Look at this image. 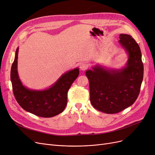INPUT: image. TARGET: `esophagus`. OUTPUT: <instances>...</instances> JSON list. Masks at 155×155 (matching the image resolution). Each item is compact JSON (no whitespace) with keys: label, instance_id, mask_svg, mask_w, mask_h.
<instances>
[{"label":"esophagus","instance_id":"esophagus-1","mask_svg":"<svg viewBox=\"0 0 155 155\" xmlns=\"http://www.w3.org/2000/svg\"><path fill=\"white\" fill-rule=\"evenodd\" d=\"M88 67V65L86 63H82L80 64H79V68H80L81 70H85Z\"/></svg>","mask_w":155,"mask_h":155}]
</instances>
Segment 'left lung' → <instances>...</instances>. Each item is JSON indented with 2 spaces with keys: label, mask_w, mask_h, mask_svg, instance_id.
Masks as SVG:
<instances>
[{
  "label": "left lung",
  "mask_w": 155,
  "mask_h": 155,
  "mask_svg": "<svg viewBox=\"0 0 155 155\" xmlns=\"http://www.w3.org/2000/svg\"><path fill=\"white\" fill-rule=\"evenodd\" d=\"M118 43L127 55L125 66L109 68L96 64L87 70L92 105L107 114H115L137 100L143 77V65L139 45L132 37L121 34Z\"/></svg>",
  "instance_id": "left-lung-1"
}]
</instances>
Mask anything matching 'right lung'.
<instances>
[{
    "instance_id": "right-lung-1",
    "label": "right lung",
    "mask_w": 155,
    "mask_h": 155,
    "mask_svg": "<svg viewBox=\"0 0 155 155\" xmlns=\"http://www.w3.org/2000/svg\"><path fill=\"white\" fill-rule=\"evenodd\" d=\"M18 47L11 68L13 94L18 104L26 111L43 118H51L62 112L67 104V93L79 74L75 68L63 74L53 85L43 90L23 85L17 70Z\"/></svg>"
}]
</instances>
